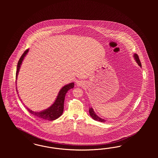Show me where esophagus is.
<instances>
[{"instance_id": "obj_1", "label": "esophagus", "mask_w": 158, "mask_h": 158, "mask_svg": "<svg viewBox=\"0 0 158 158\" xmlns=\"http://www.w3.org/2000/svg\"><path fill=\"white\" fill-rule=\"evenodd\" d=\"M83 85V83L81 81H78V83H77V85H79V86H81V85Z\"/></svg>"}]
</instances>
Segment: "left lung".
<instances>
[{
    "label": "left lung",
    "mask_w": 158,
    "mask_h": 158,
    "mask_svg": "<svg viewBox=\"0 0 158 158\" xmlns=\"http://www.w3.org/2000/svg\"><path fill=\"white\" fill-rule=\"evenodd\" d=\"M134 58H135V60L136 61V62H137V64H139V66L141 67V63L140 62V60H139V56L137 54H134ZM89 113H90V115L91 116V118L97 121H98V122H105V120L104 119H102L100 118L98 116L96 115V113L94 112V111L93 110V109L92 108H90V110H89Z\"/></svg>",
    "instance_id": "1"
}]
</instances>
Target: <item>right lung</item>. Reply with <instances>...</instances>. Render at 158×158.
Listing matches in <instances>:
<instances>
[{
    "label": "right lung",
    "mask_w": 158,
    "mask_h": 158,
    "mask_svg": "<svg viewBox=\"0 0 158 158\" xmlns=\"http://www.w3.org/2000/svg\"><path fill=\"white\" fill-rule=\"evenodd\" d=\"M28 48L27 49L19 58V61L17 64V71H16V79L17 77V75L19 72L21 64L24 60V57L28 52ZM73 87H74L73 83H71L67 85L64 86L59 92L57 97L55 101V102H54V104L46 110H43L39 112H36L30 110L27 107L26 108L27 109V110H28L29 112H30L31 114L34 115L36 117H38L39 118L44 120H54L56 119L62 115L63 113L64 100H65V97L67 91L72 89Z\"/></svg>",
    "instance_id": "right-lung-1"
}]
</instances>
